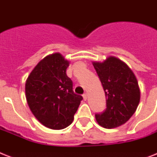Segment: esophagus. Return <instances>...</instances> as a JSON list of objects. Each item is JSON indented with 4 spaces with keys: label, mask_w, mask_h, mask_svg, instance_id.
<instances>
[{
    "label": "esophagus",
    "mask_w": 157,
    "mask_h": 157,
    "mask_svg": "<svg viewBox=\"0 0 157 157\" xmlns=\"http://www.w3.org/2000/svg\"><path fill=\"white\" fill-rule=\"evenodd\" d=\"M87 97H88L87 94H83V98H84V100H85V101L87 100Z\"/></svg>",
    "instance_id": "34e87169"
}]
</instances>
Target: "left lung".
<instances>
[{
    "label": "left lung",
    "mask_w": 157,
    "mask_h": 157,
    "mask_svg": "<svg viewBox=\"0 0 157 157\" xmlns=\"http://www.w3.org/2000/svg\"><path fill=\"white\" fill-rule=\"evenodd\" d=\"M106 98V109L95 118L100 126L111 129L124 124L136 112L140 100L138 81L132 69L109 56L102 63L93 62Z\"/></svg>",
    "instance_id": "left-lung-1"
}]
</instances>
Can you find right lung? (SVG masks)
<instances>
[{
	"instance_id": "add662e5",
	"label": "right lung",
	"mask_w": 157,
	"mask_h": 157,
	"mask_svg": "<svg viewBox=\"0 0 157 157\" xmlns=\"http://www.w3.org/2000/svg\"><path fill=\"white\" fill-rule=\"evenodd\" d=\"M69 61L59 53L49 55L32 70L25 81V98L34 117L50 129L68 127L83 98L74 94L66 74Z\"/></svg>"
}]
</instances>
